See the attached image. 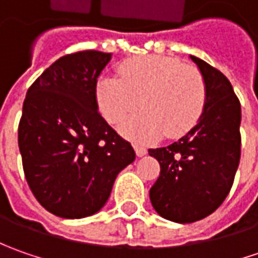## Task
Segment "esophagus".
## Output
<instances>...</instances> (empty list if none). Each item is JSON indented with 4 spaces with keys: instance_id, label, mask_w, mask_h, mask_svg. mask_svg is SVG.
<instances>
[{
    "instance_id": "obj_1",
    "label": "esophagus",
    "mask_w": 258,
    "mask_h": 258,
    "mask_svg": "<svg viewBox=\"0 0 258 258\" xmlns=\"http://www.w3.org/2000/svg\"><path fill=\"white\" fill-rule=\"evenodd\" d=\"M135 152L141 158V156H145V155L148 154V149L144 148V146H141V145H135Z\"/></svg>"
}]
</instances>
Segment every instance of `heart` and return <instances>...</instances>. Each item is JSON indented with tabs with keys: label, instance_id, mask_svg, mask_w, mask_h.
Returning <instances> with one entry per match:
<instances>
[{
	"label": "heart",
	"instance_id": "obj_1",
	"mask_svg": "<svg viewBox=\"0 0 258 258\" xmlns=\"http://www.w3.org/2000/svg\"><path fill=\"white\" fill-rule=\"evenodd\" d=\"M119 75L102 76L96 83V102L109 123H119L139 104L144 110L120 124V132L138 142L166 134L178 138L192 129L205 106L201 72L166 55L124 60Z\"/></svg>",
	"mask_w": 258,
	"mask_h": 258
}]
</instances>
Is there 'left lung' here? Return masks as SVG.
<instances>
[{"mask_svg": "<svg viewBox=\"0 0 258 258\" xmlns=\"http://www.w3.org/2000/svg\"><path fill=\"white\" fill-rule=\"evenodd\" d=\"M205 83V106L197 124L179 141L148 152L161 165L149 191L155 211L173 223H194L227 198L240 164L241 106L228 79L189 55Z\"/></svg>", "mask_w": 258, "mask_h": 258, "instance_id": "obj_1", "label": "left lung"}]
</instances>
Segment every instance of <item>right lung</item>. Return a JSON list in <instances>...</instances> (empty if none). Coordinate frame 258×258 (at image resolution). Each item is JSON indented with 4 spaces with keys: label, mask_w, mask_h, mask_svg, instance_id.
Here are the masks:
<instances>
[{
    "label": "right lung",
    "mask_w": 258,
    "mask_h": 258,
    "mask_svg": "<svg viewBox=\"0 0 258 258\" xmlns=\"http://www.w3.org/2000/svg\"><path fill=\"white\" fill-rule=\"evenodd\" d=\"M112 53L60 57L28 89L18 126L25 179L37 201L61 218H85L107 203L134 148L99 113L96 83Z\"/></svg>",
    "instance_id": "1"
}]
</instances>
